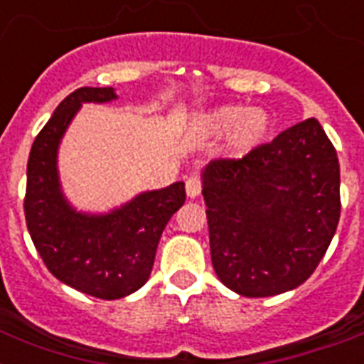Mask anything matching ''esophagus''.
I'll return each mask as SVG.
<instances>
[{
	"mask_svg": "<svg viewBox=\"0 0 364 364\" xmlns=\"http://www.w3.org/2000/svg\"><path fill=\"white\" fill-rule=\"evenodd\" d=\"M185 188H187V196L188 198H196L202 193V179L200 176H191L185 183Z\"/></svg>",
	"mask_w": 364,
	"mask_h": 364,
	"instance_id": "34e87169",
	"label": "esophagus"
}]
</instances>
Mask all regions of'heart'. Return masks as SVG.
I'll return each instance as SVG.
<instances>
[{"label": "heart", "mask_w": 364, "mask_h": 364, "mask_svg": "<svg viewBox=\"0 0 364 364\" xmlns=\"http://www.w3.org/2000/svg\"><path fill=\"white\" fill-rule=\"evenodd\" d=\"M198 128L208 136H225V149L232 156H242L255 149L268 132V115L260 109H242L240 105H221L198 119Z\"/></svg>", "instance_id": "1"}]
</instances>
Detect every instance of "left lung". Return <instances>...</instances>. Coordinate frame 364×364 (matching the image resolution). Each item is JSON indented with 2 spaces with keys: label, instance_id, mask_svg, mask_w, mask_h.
<instances>
[{
  "label": "left lung",
  "instance_id": "left-lung-1",
  "mask_svg": "<svg viewBox=\"0 0 364 364\" xmlns=\"http://www.w3.org/2000/svg\"><path fill=\"white\" fill-rule=\"evenodd\" d=\"M202 194L217 277L249 299L285 293L314 274L338 227L336 149L306 119L242 159L211 160Z\"/></svg>",
  "mask_w": 364,
  "mask_h": 364
}]
</instances>
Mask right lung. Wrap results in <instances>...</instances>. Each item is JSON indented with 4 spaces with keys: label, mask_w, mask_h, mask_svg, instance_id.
Segmentation results:
<instances>
[{
    "label": "right lung",
    "mask_w": 364,
    "mask_h": 364,
    "mask_svg": "<svg viewBox=\"0 0 364 364\" xmlns=\"http://www.w3.org/2000/svg\"><path fill=\"white\" fill-rule=\"evenodd\" d=\"M111 87H82L56 107L28 159L24 213L31 242L48 272L96 299L115 300L145 285L170 217L185 204V183L141 193L105 215L79 213L62 194L56 168L60 139L82 104L115 100Z\"/></svg>",
    "instance_id": "right-lung-1"
}]
</instances>
